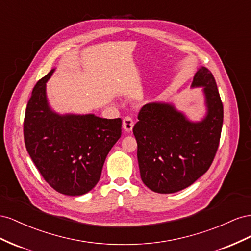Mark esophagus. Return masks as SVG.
I'll return each mask as SVG.
<instances>
[{
    "instance_id": "obj_1",
    "label": "esophagus",
    "mask_w": 251,
    "mask_h": 251,
    "mask_svg": "<svg viewBox=\"0 0 251 251\" xmlns=\"http://www.w3.org/2000/svg\"><path fill=\"white\" fill-rule=\"evenodd\" d=\"M133 125H134V123H133L132 118H130V117H125V118L123 119V129H124L126 132H130V131L132 130Z\"/></svg>"
}]
</instances>
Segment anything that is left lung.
I'll list each match as a JSON object with an SVG mask.
<instances>
[{
    "instance_id": "8db88e82",
    "label": "left lung",
    "mask_w": 251,
    "mask_h": 251,
    "mask_svg": "<svg viewBox=\"0 0 251 251\" xmlns=\"http://www.w3.org/2000/svg\"><path fill=\"white\" fill-rule=\"evenodd\" d=\"M191 87H203L206 117L191 122L173 104L142 107L133 127L141 178L157 193H174L195 183L209 169L219 147L223 104L210 71L201 67Z\"/></svg>"
}]
</instances>
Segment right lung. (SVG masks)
<instances>
[{
  "instance_id": "right-lung-1",
  "label": "right lung",
  "mask_w": 251,
  "mask_h": 251,
  "mask_svg": "<svg viewBox=\"0 0 251 251\" xmlns=\"http://www.w3.org/2000/svg\"><path fill=\"white\" fill-rule=\"evenodd\" d=\"M35 84L24 119L28 153L44 180L66 196H82L101 177L107 154L121 138L122 120L95 114H59L48 104L46 83Z\"/></svg>"
}]
</instances>
